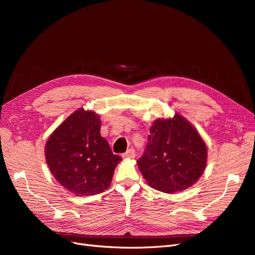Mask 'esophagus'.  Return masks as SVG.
<instances>
[{
    "label": "esophagus",
    "instance_id": "34e87169",
    "mask_svg": "<svg viewBox=\"0 0 255 255\" xmlns=\"http://www.w3.org/2000/svg\"><path fill=\"white\" fill-rule=\"evenodd\" d=\"M135 156H136V153H135V150L133 148L128 149L126 153L122 154L123 158H134Z\"/></svg>",
    "mask_w": 255,
    "mask_h": 255
}]
</instances>
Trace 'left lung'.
<instances>
[{"label": "left lung", "mask_w": 255, "mask_h": 255, "mask_svg": "<svg viewBox=\"0 0 255 255\" xmlns=\"http://www.w3.org/2000/svg\"><path fill=\"white\" fill-rule=\"evenodd\" d=\"M207 146L198 129L175 113L157 118L150 128L149 142L137 165L152 188L174 194L192 186L205 170Z\"/></svg>", "instance_id": "1"}]
</instances>
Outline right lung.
<instances>
[{"instance_id": "add662e5", "label": "right lung", "mask_w": 255, "mask_h": 255, "mask_svg": "<svg viewBox=\"0 0 255 255\" xmlns=\"http://www.w3.org/2000/svg\"><path fill=\"white\" fill-rule=\"evenodd\" d=\"M100 128L97 113L79 109L53 130L45 143V161L52 175L76 196L106 190L122 160L112 152Z\"/></svg>"}]
</instances>
